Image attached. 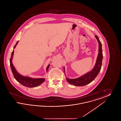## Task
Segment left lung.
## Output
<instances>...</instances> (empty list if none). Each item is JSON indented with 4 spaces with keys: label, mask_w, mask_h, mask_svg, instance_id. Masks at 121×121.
I'll use <instances>...</instances> for the list:
<instances>
[{
    "label": "left lung",
    "mask_w": 121,
    "mask_h": 121,
    "mask_svg": "<svg viewBox=\"0 0 121 121\" xmlns=\"http://www.w3.org/2000/svg\"><path fill=\"white\" fill-rule=\"evenodd\" d=\"M95 38L97 39L98 44V54L97 61L92 71L87 73L80 77L75 79H69L67 78V81L70 84L76 86H83L86 84L90 83L97 76L99 73L102 67V60L103 58V50L102 48V43L99 40L98 37L97 35H95Z\"/></svg>",
    "instance_id": "8db88e82"
}]
</instances>
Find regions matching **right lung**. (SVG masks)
Returning a JSON list of instances; mask_svg holds the SVG:
<instances>
[{
    "instance_id": "right-lung-1",
    "label": "right lung",
    "mask_w": 121,
    "mask_h": 121,
    "mask_svg": "<svg viewBox=\"0 0 121 121\" xmlns=\"http://www.w3.org/2000/svg\"><path fill=\"white\" fill-rule=\"evenodd\" d=\"M18 42V41H17V42L16 43V44L14 47V48H15ZM13 53H14V51L13 50V52H12L11 56L10 59V67L11 69L13 75L15 79L18 82L20 83L23 86L28 87H34L38 86L40 85L41 84H42L43 82H44V81H45V79L44 78H33L29 77L23 76L18 73L17 71H16V70L15 69L14 67L13 66L12 62ZM49 65H50L49 64L46 69L47 71H48V69Z\"/></svg>"
}]
</instances>
